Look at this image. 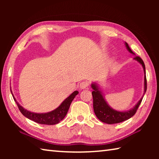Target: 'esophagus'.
Masks as SVG:
<instances>
[{
	"label": "esophagus",
	"instance_id": "34e87169",
	"mask_svg": "<svg viewBox=\"0 0 159 159\" xmlns=\"http://www.w3.org/2000/svg\"><path fill=\"white\" fill-rule=\"evenodd\" d=\"M88 85H89V83L87 80H85V81H83L80 83V88L81 89H85V88L88 87Z\"/></svg>",
	"mask_w": 159,
	"mask_h": 159
}]
</instances>
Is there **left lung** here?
<instances>
[{
	"label": "left lung",
	"instance_id": "1",
	"mask_svg": "<svg viewBox=\"0 0 159 159\" xmlns=\"http://www.w3.org/2000/svg\"><path fill=\"white\" fill-rule=\"evenodd\" d=\"M125 44L129 52L134 55V53L131 50L127 43H125ZM134 60L138 61V62L142 64V66H143L144 72V93L143 95H144L147 88L146 71H145L144 63L143 60H142L140 57H138V56H135V57H134ZM91 87H92L93 89L92 95L93 98L94 112H95L96 116L98 117L99 120H101V121L103 123H107V124H114V123L123 122L124 121V120L130 118L132 116H133L137 112V110H138L139 104H141L142 99H143V96H142V98L140 99V100L136 104V105L134 106L133 109L129 110V111H116V110L113 109L108 105V104L107 103V102L105 101V99H104L103 95H102L101 91L99 90L98 85H97L95 83H92V84H91Z\"/></svg>",
	"mask_w": 159,
	"mask_h": 159
}]
</instances>
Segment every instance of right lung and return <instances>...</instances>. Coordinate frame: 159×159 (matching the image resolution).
Instances as JSON below:
<instances>
[{"label":"right lung","instance_id":"obj_1","mask_svg":"<svg viewBox=\"0 0 159 159\" xmlns=\"http://www.w3.org/2000/svg\"><path fill=\"white\" fill-rule=\"evenodd\" d=\"M12 93V90H11ZM79 92L78 91H74V92L71 94L68 98L66 99H64L62 103H61L60 106H59L57 109H55L53 111L48 113H45V114H37V113L30 112L27 111V110L24 109L20 105V104L16 101L15 97H12L14 98V100L17 103V105L19 109H20V112L25 117H26L29 119H30L33 121L40 123V124L43 125H55L57 123H60L63 118L65 117L66 115L68 110L69 109V107L71 105V102L73 101L76 95H78Z\"/></svg>","mask_w":159,"mask_h":159}]
</instances>
